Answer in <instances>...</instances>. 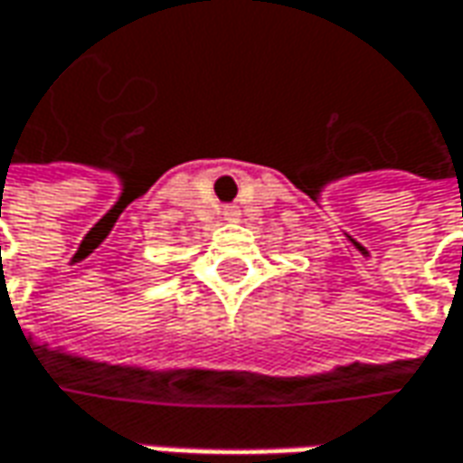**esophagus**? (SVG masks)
<instances>
[{
  "instance_id": "obj_1",
  "label": "esophagus",
  "mask_w": 463,
  "mask_h": 463,
  "mask_svg": "<svg viewBox=\"0 0 463 463\" xmlns=\"http://www.w3.org/2000/svg\"><path fill=\"white\" fill-rule=\"evenodd\" d=\"M226 216H237V208H232V205H229V208H226Z\"/></svg>"
}]
</instances>
